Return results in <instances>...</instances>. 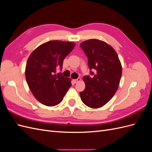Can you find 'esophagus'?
Listing matches in <instances>:
<instances>
[{"label": "esophagus", "instance_id": "34e87169", "mask_svg": "<svg viewBox=\"0 0 152 152\" xmlns=\"http://www.w3.org/2000/svg\"><path fill=\"white\" fill-rule=\"evenodd\" d=\"M80 80H81L80 78H78V79H73V82H74V83H77V82H80Z\"/></svg>", "mask_w": 152, "mask_h": 152}]
</instances>
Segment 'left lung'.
<instances>
[{"instance_id": "obj_1", "label": "left lung", "mask_w": 152, "mask_h": 152, "mask_svg": "<svg viewBox=\"0 0 152 152\" xmlns=\"http://www.w3.org/2000/svg\"><path fill=\"white\" fill-rule=\"evenodd\" d=\"M88 58V65L93 77L85 76L86 87L80 93L86 106L98 108L107 104L117 91L122 69L115 49L107 42L98 39H89L80 44Z\"/></svg>"}]
</instances>
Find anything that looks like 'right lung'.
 <instances>
[{"instance_id":"right-lung-1","label":"right lung","mask_w":152,"mask_h":152,"mask_svg":"<svg viewBox=\"0 0 152 152\" xmlns=\"http://www.w3.org/2000/svg\"><path fill=\"white\" fill-rule=\"evenodd\" d=\"M75 46L72 42L50 40L30 54L25 68L26 80L40 103L54 107L62 102L72 86L71 79L55 73L58 68H62L64 59Z\"/></svg>"}]
</instances>
